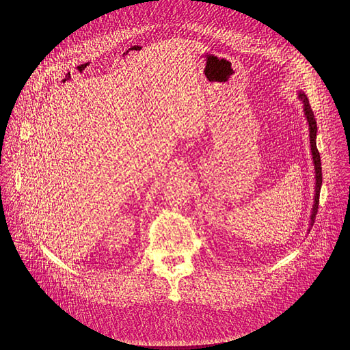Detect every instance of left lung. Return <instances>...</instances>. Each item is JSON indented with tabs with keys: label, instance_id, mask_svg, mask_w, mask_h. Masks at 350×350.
Here are the masks:
<instances>
[{
	"label": "left lung",
	"instance_id": "8db88e82",
	"mask_svg": "<svg viewBox=\"0 0 350 350\" xmlns=\"http://www.w3.org/2000/svg\"><path fill=\"white\" fill-rule=\"evenodd\" d=\"M298 98L303 102V111L304 117L308 122V131H310V148H311V154H312V163H314V170H315V194H314V204L311 208V215H310V228L315 222V215L318 211V204H319V193H321V186H322V165H321V156L317 148V121L314 117V113L311 110V106L307 100V96L304 93L299 92ZM308 228V232H310Z\"/></svg>",
	"mask_w": 350,
	"mask_h": 350
}]
</instances>
